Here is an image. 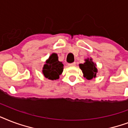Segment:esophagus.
<instances>
[{
    "instance_id": "1",
    "label": "esophagus",
    "mask_w": 128,
    "mask_h": 128,
    "mask_svg": "<svg viewBox=\"0 0 128 128\" xmlns=\"http://www.w3.org/2000/svg\"><path fill=\"white\" fill-rule=\"evenodd\" d=\"M75 64H76V63H75V62H73V63H69V64H68V65H69V66H75Z\"/></svg>"
}]
</instances>
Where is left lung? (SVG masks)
<instances>
[{"label":"left lung","instance_id":"obj_1","mask_svg":"<svg viewBox=\"0 0 128 128\" xmlns=\"http://www.w3.org/2000/svg\"><path fill=\"white\" fill-rule=\"evenodd\" d=\"M96 66L92 59H86V62L84 64H80V67L84 73V78H86L88 80H92L95 78L96 73L98 72Z\"/></svg>","mask_w":128,"mask_h":128}]
</instances>
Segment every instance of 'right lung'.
I'll use <instances>...</instances> for the list:
<instances>
[{
  "label": "right lung",
  "instance_id": "1",
  "mask_svg": "<svg viewBox=\"0 0 128 128\" xmlns=\"http://www.w3.org/2000/svg\"><path fill=\"white\" fill-rule=\"evenodd\" d=\"M63 64L58 60L56 53H53L46 61L42 69L44 77L50 80H56L59 78V75L63 72Z\"/></svg>",
  "mask_w": 128,
  "mask_h": 128
}]
</instances>
